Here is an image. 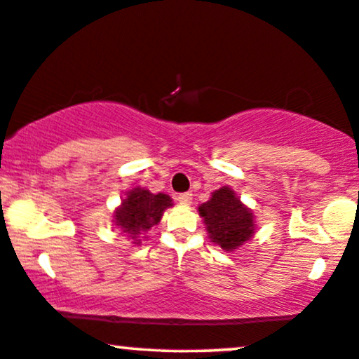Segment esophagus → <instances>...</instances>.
Here are the masks:
<instances>
[{
  "mask_svg": "<svg viewBox=\"0 0 359 359\" xmlns=\"http://www.w3.org/2000/svg\"><path fill=\"white\" fill-rule=\"evenodd\" d=\"M177 202L182 203V205H190V203H192V194H190V192L179 194V195H177Z\"/></svg>",
  "mask_w": 359,
  "mask_h": 359,
  "instance_id": "obj_1",
  "label": "esophagus"
}]
</instances>
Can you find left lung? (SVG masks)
<instances>
[{
  "mask_svg": "<svg viewBox=\"0 0 359 359\" xmlns=\"http://www.w3.org/2000/svg\"><path fill=\"white\" fill-rule=\"evenodd\" d=\"M198 212L205 219L212 241L224 251L236 250L255 233L252 213L228 187L215 190L212 198L200 205Z\"/></svg>",
  "mask_w": 359,
  "mask_h": 359,
  "instance_id": "1",
  "label": "left lung"
}]
</instances>
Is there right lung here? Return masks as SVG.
<instances>
[{"mask_svg":"<svg viewBox=\"0 0 359 359\" xmlns=\"http://www.w3.org/2000/svg\"><path fill=\"white\" fill-rule=\"evenodd\" d=\"M167 207H172V200L165 194L154 195L149 190L133 189L114 213V219L123 233H128L135 240L159 223Z\"/></svg>","mask_w":359,"mask_h":359,"instance_id":"right-lung-1","label":"right lung"}]
</instances>
